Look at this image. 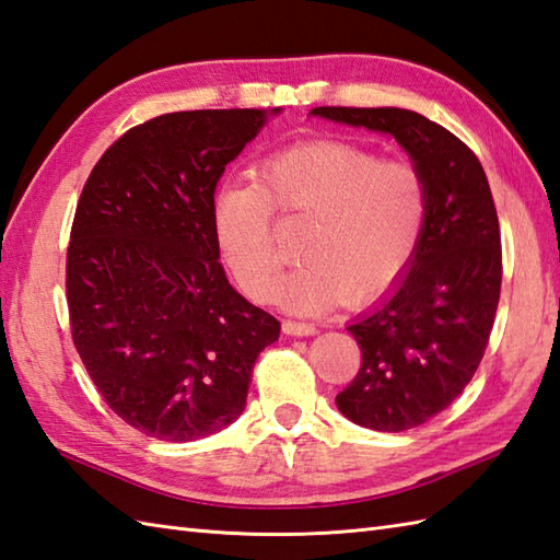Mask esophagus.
Listing matches in <instances>:
<instances>
[{"mask_svg": "<svg viewBox=\"0 0 560 560\" xmlns=\"http://www.w3.org/2000/svg\"><path fill=\"white\" fill-rule=\"evenodd\" d=\"M283 334H289V336H312V334H317V327L312 322L285 319L283 322Z\"/></svg>", "mask_w": 560, "mask_h": 560, "instance_id": "1", "label": "esophagus"}]
</instances>
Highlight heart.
Wrapping results in <instances>:
<instances>
[{"mask_svg": "<svg viewBox=\"0 0 560 560\" xmlns=\"http://www.w3.org/2000/svg\"><path fill=\"white\" fill-rule=\"evenodd\" d=\"M305 219V265L279 289L298 312L380 295L406 275L429 221V186L408 160H382L346 142H315L269 154L255 184H221L212 233L221 262L257 303L277 293L283 257L275 219Z\"/></svg>", "mask_w": 560, "mask_h": 560, "instance_id": "heart-1", "label": "heart"}]
</instances>
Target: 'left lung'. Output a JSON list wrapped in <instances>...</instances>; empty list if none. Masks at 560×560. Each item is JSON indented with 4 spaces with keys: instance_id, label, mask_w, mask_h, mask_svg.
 <instances>
[{
    "instance_id": "obj_1",
    "label": "left lung",
    "mask_w": 560,
    "mask_h": 560,
    "mask_svg": "<svg viewBox=\"0 0 560 560\" xmlns=\"http://www.w3.org/2000/svg\"><path fill=\"white\" fill-rule=\"evenodd\" d=\"M310 114L392 133L427 178L420 250L394 291L348 327L362 360L336 396L355 424L402 432L446 410L485 358L503 275L497 205L477 154L418 112L315 107Z\"/></svg>"
}]
</instances>
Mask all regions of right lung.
<instances>
[{"mask_svg":"<svg viewBox=\"0 0 560 560\" xmlns=\"http://www.w3.org/2000/svg\"><path fill=\"white\" fill-rule=\"evenodd\" d=\"M265 119L154 116L107 148L75 205L71 339L104 402L148 436L192 441L231 424L257 355L279 339L281 322L233 291L212 233L217 180Z\"/></svg>","mask_w":560,"mask_h":560,"instance_id":"1","label":"right lung"}]
</instances>
